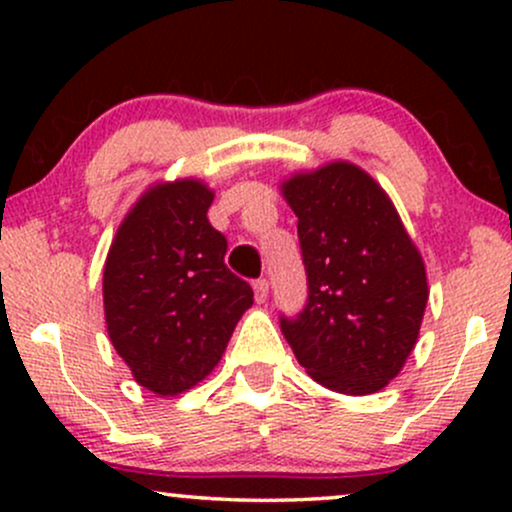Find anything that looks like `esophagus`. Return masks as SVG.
Returning <instances> with one entry per match:
<instances>
[{
  "instance_id": "esophagus-1",
  "label": "esophagus",
  "mask_w": 512,
  "mask_h": 512,
  "mask_svg": "<svg viewBox=\"0 0 512 512\" xmlns=\"http://www.w3.org/2000/svg\"><path fill=\"white\" fill-rule=\"evenodd\" d=\"M252 289H255V301L257 303H264L269 296V281L267 279H257L255 284H252Z\"/></svg>"
}]
</instances>
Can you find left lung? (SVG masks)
I'll list each match as a JSON object with an SVG mask.
<instances>
[{
  "label": "left lung",
  "instance_id": "1",
  "mask_svg": "<svg viewBox=\"0 0 512 512\" xmlns=\"http://www.w3.org/2000/svg\"><path fill=\"white\" fill-rule=\"evenodd\" d=\"M298 216L308 305L281 332L315 383L373 395L404 368L428 301L426 264L387 192L361 166L330 161L281 180Z\"/></svg>",
  "mask_w": 512,
  "mask_h": 512
}]
</instances>
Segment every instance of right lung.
<instances>
[{
	"label": "right lung",
	"mask_w": 512,
	"mask_h": 512,
	"mask_svg": "<svg viewBox=\"0 0 512 512\" xmlns=\"http://www.w3.org/2000/svg\"><path fill=\"white\" fill-rule=\"evenodd\" d=\"M211 202L214 190L199 178L154 182L105 257L108 337L132 378L158 397L202 383L252 305L248 281L223 264L228 245L207 219Z\"/></svg>",
	"instance_id": "add662e5"
}]
</instances>
